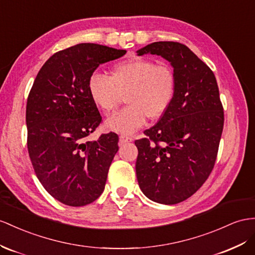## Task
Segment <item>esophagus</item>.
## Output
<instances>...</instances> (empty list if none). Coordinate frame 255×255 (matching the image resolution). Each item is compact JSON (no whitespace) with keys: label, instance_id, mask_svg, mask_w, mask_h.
<instances>
[{"label":"esophagus","instance_id":"obj_1","mask_svg":"<svg viewBox=\"0 0 255 255\" xmlns=\"http://www.w3.org/2000/svg\"><path fill=\"white\" fill-rule=\"evenodd\" d=\"M132 138L131 136H128L125 134H121L120 135V143L121 144H124V143H127V142H131Z\"/></svg>","mask_w":255,"mask_h":255}]
</instances>
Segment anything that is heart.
I'll list each match as a JSON object with an SVG mask.
<instances>
[{
    "label": "heart",
    "mask_w": 255,
    "mask_h": 255,
    "mask_svg": "<svg viewBox=\"0 0 255 255\" xmlns=\"http://www.w3.org/2000/svg\"><path fill=\"white\" fill-rule=\"evenodd\" d=\"M177 78L170 65L155 64L144 58H131L115 63L110 76L91 74L87 89L91 101L104 113L114 111L127 95L129 106L111 115L106 127L129 134L141 128L147 119L157 120L170 108Z\"/></svg>",
    "instance_id": "1"
}]
</instances>
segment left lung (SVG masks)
I'll return each mask as SVG.
<instances>
[{
	"label": "left lung",
	"instance_id": "left-lung-1",
	"mask_svg": "<svg viewBox=\"0 0 255 255\" xmlns=\"http://www.w3.org/2000/svg\"><path fill=\"white\" fill-rule=\"evenodd\" d=\"M139 56L158 55L171 62L177 78L170 108L135 140L139 186L164 205L184 201L209 178L217 160L224 111L212 70L184 44L155 42Z\"/></svg>",
	"mask_w": 255,
	"mask_h": 255
}]
</instances>
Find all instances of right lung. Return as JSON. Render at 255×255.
I'll return each mask as SVG.
<instances>
[{
	"instance_id": "right-lung-1",
	"label": "right lung",
	"mask_w": 255,
	"mask_h": 255,
	"mask_svg": "<svg viewBox=\"0 0 255 255\" xmlns=\"http://www.w3.org/2000/svg\"><path fill=\"white\" fill-rule=\"evenodd\" d=\"M125 54L99 44H77L51 56L32 85L25 111L30 159L45 190L67 206L89 205L104 191L119 135L87 140L102 122L87 82L100 63Z\"/></svg>"
}]
</instances>
